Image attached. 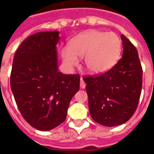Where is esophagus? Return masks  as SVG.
I'll return each mask as SVG.
<instances>
[{
    "label": "esophagus",
    "mask_w": 154,
    "mask_h": 154,
    "mask_svg": "<svg viewBox=\"0 0 154 154\" xmlns=\"http://www.w3.org/2000/svg\"><path fill=\"white\" fill-rule=\"evenodd\" d=\"M80 87L82 89H84V88H85V87H86V83L84 82L82 77H81L80 78Z\"/></svg>",
    "instance_id": "obj_1"
}]
</instances>
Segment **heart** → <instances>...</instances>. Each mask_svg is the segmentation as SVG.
<instances>
[{
    "instance_id": "obj_1",
    "label": "heart",
    "mask_w": 154,
    "mask_h": 154,
    "mask_svg": "<svg viewBox=\"0 0 154 154\" xmlns=\"http://www.w3.org/2000/svg\"><path fill=\"white\" fill-rule=\"evenodd\" d=\"M121 52V40L115 33L90 29L70 41V47L61 49V57L69 68L76 67L84 57V66L89 72L101 74L117 63Z\"/></svg>"
}]
</instances>
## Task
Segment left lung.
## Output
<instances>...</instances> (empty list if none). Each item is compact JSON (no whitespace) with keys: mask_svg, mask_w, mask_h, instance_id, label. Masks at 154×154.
<instances>
[{"mask_svg":"<svg viewBox=\"0 0 154 154\" xmlns=\"http://www.w3.org/2000/svg\"><path fill=\"white\" fill-rule=\"evenodd\" d=\"M123 55L110 70L83 77L91 118L107 127L120 125L135 112L142 89L143 70L136 48L121 35Z\"/></svg>","mask_w":154,"mask_h":154,"instance_id":"8db88e82","label":"left lung"}]
</instances>
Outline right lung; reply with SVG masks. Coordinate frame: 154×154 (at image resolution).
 <instances>
[{
	"instance_id": "obj_1",
	"label": "right lung",
	"mask_w": 154,
	"mask_h": 154,
	"mask_svg": "<svg viewBox=\"0 0 154 154\" xmlns=\"http://www.w3.org/2000/svg\"><path fill=\"white\" fill-rule=\"evenodd\" d=\"M58 31L38 32L22 42L13 59L11 88L19 110L35 129L48 131L66 119L80 87L78 74L58 71Z\"/></svg>"
}]
</instances>
